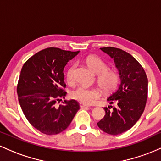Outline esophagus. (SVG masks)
<instances>
[{
  "mask_svg": "<svg viewBox=\"0 0 161 161\" xmlns=\"http://www.w3.org/2000/svg\"><path fill=\"white\" fill-rule=\"evenodd\" d=\"M79 106H80L81 108H89L90 106H88V105H87L86 104H84V103H79Z\"/></svg>",
  "mask_w": 161,
  "mask_h": 161,
  "instance_id": "1",
  "label": "esophagus"
}]
</instances>
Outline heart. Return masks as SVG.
I'll use <instances>...</instances> for the list:
<instances>
[{
	"mask_svg": "<svg viewBox=\"0 0 161 161\" xmlns=\"http://www.w3.org/2000/svg\"><path fill=\"white\" fill-rule=\"evenodd\" d=\"M86 63L94 73L97 74V82L104 92L109 93L114 91L117 87L120 79L119 72L115 69H108V64L102 59L95 56L86 57ZM76 65L73 64L66 72V81L70 85L75 83V71ZM101 93L96 88H88L79 86L73 90L71 97L81 103L92 104L101 97Z\"/></svg>",
	"mask_w": 161,
	"mask_h": 161,
	"instance_id": "obj_1",
	"label": "heart"
}]
</instances>
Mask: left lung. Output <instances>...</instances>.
Returning a JSON list of instances; mask_svg holds the SVG:
<instances>
[{
  "instance_id": "left-lung-1",
  "label": "left lung",
  "mask_w": 161,
  "mask_h": 161,
  "mask_svg": "<svg viewBox=\"0 0 161 161\" xmlns=\"http://www.w3.org/2000/svg\"><path fill=\"white\" fill-rule=\"evenodd\" d=\"M114 58L120 75L121 83L108 101L106 114L97 125L106 133L117 136L130 129L145 110L147 98V78L141 64L130 53L113 47H101ZM112 107V110L110 108Z\"/></svg>"
}]
</instances>
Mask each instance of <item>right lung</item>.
I'll list each match as a JSON object with an SVG mask.
<instances>
[{
    "label": "right lung",
    "instance_id": "obj_1",
    "mask_svg": "<svg viewBox=\"0 0 161 161\" xmlns=\"http://www.w3.org/2000/svg\"><path fill=\"white\" fill-rule=\"evenodd\" d=\"M79 53L47 47L23 66L16 88L18 99L27 120L42 133L51 136L64 131L80 108L75 100L56 104L66 94L64 67Z\"/></svg>",
    "mask_w": 161,
    "mask_h": 161
}]
</instances>
